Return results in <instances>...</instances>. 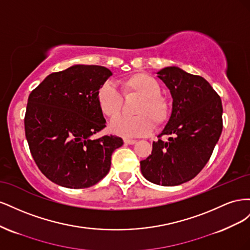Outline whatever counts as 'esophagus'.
Instances as JSON below:
<instances>
[{"label": "esophagus", "instance_id": "34e87169", "mask_svg": "<svg viewBox=\"0 0 250 250\" xmlns=\"http://www.w3.org/2000/svg\"><path fill=\"white\" fill-rule=\"evenodd\" d=\"M124 143L127 144V145H133V144L137 143L135 140H130V139H124Z\"/></svg>", "mask_w": 250, "mask_h": 250}]
</instances>
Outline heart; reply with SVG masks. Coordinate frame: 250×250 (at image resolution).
Segmentation results:
<instances>
[{"label":"heart","instance_id":"heart-1","mask_svg":"<svg viewBox=\"0 0 250 250\" xmlns=\"http://www.w3.org/2000/svg\"><path fill=\"white\" fill-rule=\"evenodd\" d=\"M124 97L135 96L133 117H118L110 123L111 132L122 137H142L168 122L172 113V103L162 94V85L156 78L148 74L135 73L120 81ZM96 103L105 117L115 118L122 110L123 98L110 81L99 85L95 94Z\"/></svg>","mask_w":250,"mask_h":250}]
</instances>
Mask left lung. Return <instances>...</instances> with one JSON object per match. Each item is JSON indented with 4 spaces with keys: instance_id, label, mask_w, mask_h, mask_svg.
<instances>
[{
    "instance_id": "obj_1",
    "label": "left lung",
    "mask_w": 250,
    "mask_h": 250,
    "mask_svg": "<svg viewBox=\"0 0 250 250\" xmlns=\"http://www.w3.org/2000/svg\"><path fill=\"white\" fill-rule=\"evenodd\" d=\"M173 98L168 124L152 144V152L141 161L147 180L166 187L178 186L193 179L203 169L220 138L221 98L201 76L177 66L157 72ZM164 135L168 137L164 141Z\"/></svg>"
}]
</instances>
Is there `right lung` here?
<instances>
[{"mask_svg":"<svg viewBox=\"0 0 250 250\" xmlns=\"http://www.w3.org/2000/svg\"><path fill=\"white\" fill-rule=\"evenodd\" d=\"M111 72L76 64L50 74L29 95L25 133L42 173L62 187L96 185L110 169L111 154L123 145L117 135H94L105 127L95 94Z\"/></svg>","mask_w":250,"mask_h":250,"instance_id":"right-lung-1","label":"right lung"}]
</instances>
